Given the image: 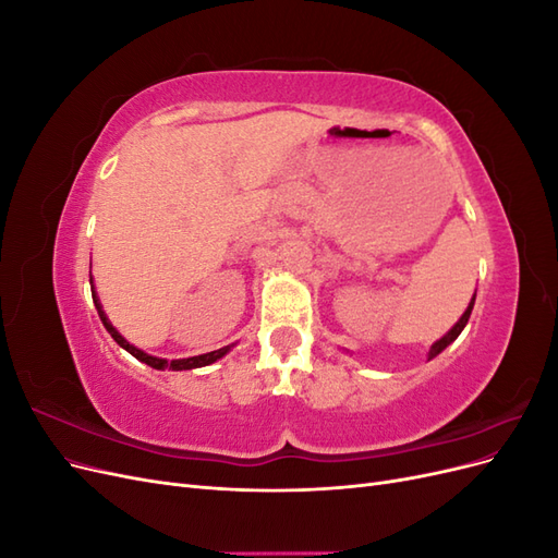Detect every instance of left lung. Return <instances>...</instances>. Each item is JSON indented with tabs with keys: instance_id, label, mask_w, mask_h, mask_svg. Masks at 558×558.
<instances>
[{
	"instance_id": "8db88e82",
	"label": "left lung",
	"mask_w": 558,
	"mask_h": 558,
	"mask_svg": "<svg viewBox=\"0 0 558 558\" xmlns=\"http://www.w3.org/2000/svg\"><path fill=\"white\" fill-rule=\"evenodd\" d=\"M472 307H475V298H472L470 300V305H468V310H465V314L459 318V324H456L445 337H442V340H437L433 347H430V353H428V359H435L437 356V353H440V351H445L453 340H456V337H459L461 335V330L465 328V324H468V318H470V312H472Z\"/></svg>"
}]
</instances>
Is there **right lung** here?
Returning a JSON list of instances; mask_svg holds the SVG:
<instances>
[{"label":"right lung","mask_w":558,"mask_h":558,"mask_svg":"<svg viewBox=\"0 0 558 558\" xmlns=\"http://www.w3.org/2000/svg\"><path fill=\"white\" fill-rule=\"evenodd\" d=\"M93 300H95V310H97L99 318H102V324H105V328L109 330V335L113 337V340H116L118 344H121L125 351H130L134 359L142 361V363H146V365H150V367H156V369H165V367H170V369H193V367H205V365H209V363H214V361H218V359H223L226 353H228V349H230V347H223V349H216V351H209V353H202V356L181 359V361H172V363H170V361H165V359L148 356V353H144L142 349L132 347L128 340H123L121 332H118V330L109 324V318H107V314L102 312V305H99V300H97L95 291H93Z\"/></svg>","instance_id":"add662e5"}]
</instances>
